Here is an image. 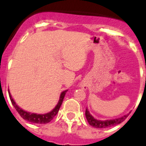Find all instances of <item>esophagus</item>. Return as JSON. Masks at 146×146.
I'll use <instances>...</instances> for the list:
<instances>
[{
    "instance_id": "1",
    "label": "esophagus",
    "mask_w": 146,
    "mask_h": 146,
    "mask_svg": "<svg viewBox=\"0 0 146 146\" xmlns=\"http://www.w3.org/2000/svg\"><path fill=\"white\" fill-rule=\"evenodd\" d=\"M81 87H82V88H84V89H86V86L84 85V84H83V85H81Z\"/></svg>"
}]
</instances>
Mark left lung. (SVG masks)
Returning <instances> with one entry per match:
<instances>
[{"label":"left lung","mask_w":146,"mask_h":146,"mask_svg":"<svg viewBox=\"0 0 146 146\" xmlns=\"http://www.w3.org/2000/svg\"><path fill=\"white\" fill-rule=\"evenodd\" d=\"M130 113L126 114V115H124V116L121 117L119 118H117V119H107V120H99V119H95L92 114H90L89 111H88V110L87 108L86 109L85 114L87 121H88L90 125H92V127H96V128H106V127H110L114 126V125H117L118 124L122 122L128 117Z\"/></svg>","instance_id":"8db88e82"}]
</instances>
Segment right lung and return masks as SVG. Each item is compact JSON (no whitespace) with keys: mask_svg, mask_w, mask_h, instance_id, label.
<instances>
[{"mask_svg":"<svg viewBox=\"0 0 146 146\" xmlns=\"http://www.w3.org/2000/svg\"><path fill=\"white\" fill-rule=\"evenodd\" d=\"M67 91L68 90H65L64 92H62L61 93L60 96L59 102H58V104L55 106L54 109L52 110L51 111L48 113H46V114H36V113H32L29 112V111H24V110H22L21 108H20L17 104H16V102H14V100L12 98L11 93L9 92V97H10L11 102L12 104L14 107V108L16 109V111H18V113L20 114V116L23 118L25 120L28 121V122H32V123H36V124H46L50 122L52 119L54 118V117L58 114V111H59V109L60 107L61 104L62 103V101H63L64 97H65V95L66 94Z\"/></svg>","mask_w":146,"mask_h":146,"instance_id":"1","label":"right lung"}]
</instances>
